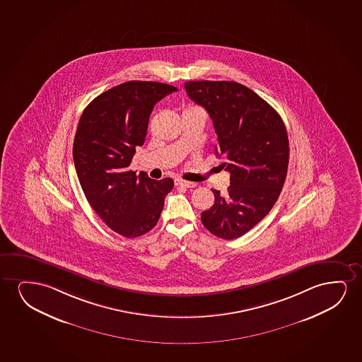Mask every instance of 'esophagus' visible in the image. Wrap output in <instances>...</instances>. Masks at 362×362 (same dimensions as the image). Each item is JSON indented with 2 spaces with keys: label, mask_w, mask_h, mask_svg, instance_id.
<instances>
[{
  "label": "esophagus",
  "mask_w": 362,
  "mask_h": 362,
  "mask_svg": "<svg viewBox=\"0 0 362 362\" xmlns=\"http://www.w3.org/2000/svg\"><path fill=\"white\" fill-rule=\"evenodd\" d=\"M175 185L184 187V188H194V187H197V184L193 183V182H187V180H183V179H175Z\"/></svg>",
  "instance_id": "obj_1"
}]
</instances>
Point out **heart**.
I'll return each instance as SVG.
<instances>
[{"label": "heart", "instance_id": "heart-1", "mask_svg": "<svg viewBox=\"0 0 362 362\" xmlns=\"http://www.w3.org/2000/svg\"><path fill=\"white\" fill-rule=\"evenodd\" d=\"M189 109H199V107H197V106H188V107H187V109H185V110H189Z\"/></svg>", "mask_w": 362, "mask_h": 362}]
</instances>
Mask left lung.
Wrapping results in <instances>:
<instances>
[{"mask_svg":"<svg viewBox=\"0 0 362 362\" xmlns=\"http://www.w3.org/2000/svg\"><path fill=\"white\" fill-rule=\"evenodd\" d=\"M184 88L213 119L215 153L226 159L221 165L230 172L228 193L213 189L215 203L202 213V223L218 238H240L271 211L282 192L287 129L271 105L236 81H187Z\"/></svg>","mask_w":362,"mask_h":362,"instance_id":"left-lung-1","label":"left lung"}]
</instances>
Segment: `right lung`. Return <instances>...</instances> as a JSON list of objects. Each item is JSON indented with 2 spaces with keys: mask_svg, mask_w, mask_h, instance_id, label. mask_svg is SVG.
<instances>
[{
  "mask_svg": "<svg viewBox=\"0 0 362 362\" xmlns=\"http://www.w3.org/2000/svg\"><path fill=\"white\" fill-rule=\"evenodd\" d=\"M156 81H126L96 96L80 117L73 158L91 208L115 233L134 238L158 223L173 179L154 180L129 169L144 144L149 115L165 95L177 91Z\"/></svg>",
  "mask_w": 362,
  "mask_h": 362,
  "instance_id": "obj_1",
  "label": "right lung"
}]
</instances>
